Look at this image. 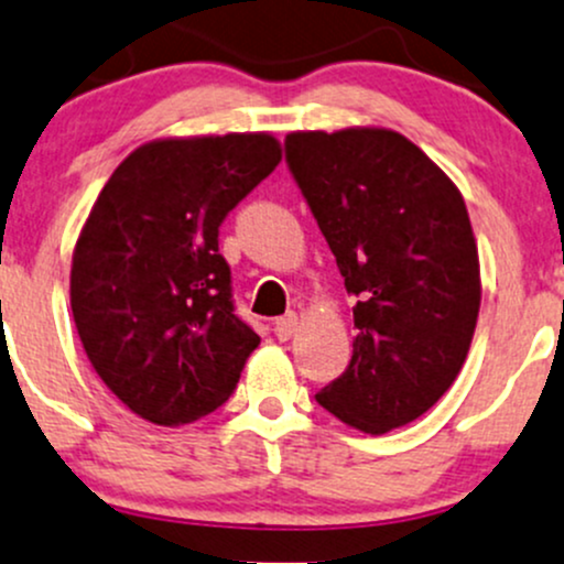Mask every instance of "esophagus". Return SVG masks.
<instances>
[{
  "instance_id": "obj_1",
  "label": "esophagus",
  "mask_w": 564,
  "mask_h": 564,
  "mask_svg": "<svg viewBox=\"0 0 564 564\" xmlns=\"http://www.w3.org/2000/svg\"><path fill=\"white\" fill-rule=\"evenodd\" d=\"M296 324H300V318H296L294 313H286V315H281L275 324H272V332H275L278 339H289V337H294Z\"/></svg>"
}]
</instances>
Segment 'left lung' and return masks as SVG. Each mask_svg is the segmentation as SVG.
Masks as SVG:
<instances>
[{
  "mask_svg": "<svg viewBox=\"0 0 564 564\" xmlns=\"http://www.w3.org/2000/svg\"><path fill=\"white\" fill-rule=\"evenodd\" d=\"M283 147L358 300L348 369L315 401L364 433L401 429L447 393L471 348L481 283L466 203L386 128L300 131Z\"/></svg>",
  "mask_w": 564,
  "mask_h": 564,
  "instance_id": "left-lung-1",
  "label": "left lung"
}]
</instances>
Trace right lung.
<instances>
[{"label": "right lung", "instance_id": "1", "mask_svg": "<svg viewBox=\"0 0 564 564\" xmlns=\"http://www.w3.org/2000/svg\"><path fill=\"white\" fill-rule=\"evenodd\" d=\"M281 163L270 133L160 139L104 184L72 259V313L128 410L182 425L225 404L259 334L235 315L227 214Z\"/></svg>", "mask_w": 564, "mask_h": 564}]
</instances>
